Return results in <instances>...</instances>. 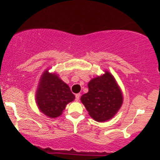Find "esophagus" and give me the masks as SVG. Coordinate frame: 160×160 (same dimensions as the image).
<instances>
[{"instance_id":"34e87169","label":"esophagus","mask_w":160,"mask_h":160,"mask_svg":"<svg viewBox=\"0 0 160 160\" xmlns=\"http://www.w3.org/2000/svg\"><path fill=\"white\" fill-rule=\"evenodd\" d=\"M80 96H81V95L79 93L76 94V101H78V100H79Z\"/></svg>"}]
</instances>
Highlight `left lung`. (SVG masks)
Listing matches in <instances>:
<instances>
[{"label":"left lung","mask_w":160,"mask_h":160,"mask_svg":"<svg viewBox=\"0 0 160 160\" xmlns=\"http://www.w3.org/2000/svg\"><path fill=\"white\" fill-rule=\"evenodd\" d=\"M89 92L81 97L92 118L97 122L110 119L119 111L122 104V92L109 73L93 78L88 84Z\"/></svg>","instance_id":"8db88e82"}]
</instances>
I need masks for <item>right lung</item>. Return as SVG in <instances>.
<instances>
[{
	"label": "right lung",
	"instance_id": "obj_1",
	"mask_svg": "<svg viewBox=\"0 0 160 160\" xmlns=\"http://www.w3.org/2000/svg\"><path fill=\"white\" fill-rule=\"evenodd\" d=\"M74 98L70 87L58 76L47 71L43 73L36 92V102L41 112L50 118L58 117Z\"/></svg>",
	"mask_w": 160,
	"mask_h": 160
}]
</instances>
